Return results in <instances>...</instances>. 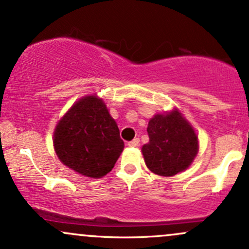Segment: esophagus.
<instances>
[{
    "label": "esophagus",
    "mask_w": 249,
    "mask_h": 249,
    "mask_svg": "<svg viewBox=\"0 0 249 249\" xmlns=\"http://www.w3.org/2000/svg\"><path fill=\"white\" fill-rule=\"evenodd\" d=\"M139 144H141V141H139V138H134L133 141L127 142L128 146H138Z\"/></svg>",
    "instance_id": "obj_1"
}]
</instances>
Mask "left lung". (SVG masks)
Masks as SVG:
<instances>
[{"label":"left lung","instance_id":"obj_1","mask_svg":"<svg viewBox=\"0 0 249 249\" xmlns=\"http://www.w3.org/2000/svg\"><path fill=\"white\" fill-rule=\"evenodd\" d=\"M150 142L142 146L145 164L153 173L172 177L186 170L198 153V137L178 110L148 122Z\"/></svg>","mask_w":249,"mask_h":249}]
</instances>
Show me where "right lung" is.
Returning a JSON list of instances; mask_svg holds the SVG:
<instances>
[{"instance_id":"1","label":"right lung","mask_w":249,"mask_h":249,"mask_svg":"<svg viewBox=\"0 0 249 249\" xmlns=\"http://www.w3.org/2000/svg\"><path fill=\"white\" fill-rule=\"evenodd\" d=\"M59 160L90 178H102L115 166L124 142L104 102L96 96L79 99L59 121L53 133Z\"/></svg>"}]
</instances>
